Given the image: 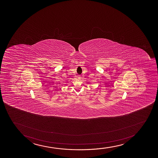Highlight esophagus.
<instances>
[{
	"mask_svg": "<svg viewBox=\"0 0 158 158\" xmlns=\"http://www.w3.org/2000/svg\"><path fill=\"white\" fill-rule=\"evenodd\" d=\"M77 77H78V79H80V78H81V75H78V76H77Z\"/></svg>",
	"mask_w": 158,
	"mask_h": 158,
	"instance_id": "esophagus-1",
	"label": "esophagus"
}]
</instances>
